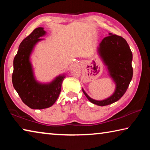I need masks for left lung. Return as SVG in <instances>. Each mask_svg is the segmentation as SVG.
Segmentation results:
<instances>
[{
    "label": "left lung",
    "instance_id": "1",
    "mask_svg": "<svg viewBox=\"0 0 150 150\" xmlns=\"http://www.w3.org/2000/svg\"><path fill=\"white\" fill-rule=\"evenodd\" d=\"M96 50L108 76L115 83V90L109 97L100 100L93 99L83 88L82 90L91 103L103 106L118 101L126 93L133 76L132 53L123 38L111 33L103 39Z\"/></svg>",
    "mask_w": 150,
    "mask_h": 150
}]
</instances>
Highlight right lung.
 Returning a JSON list of instances; mask_svg holds the SVG:
<instances>
[{"instance_id": "add662e5", "label": "right lung", "mask_w": 150, "mask_h": 150, "mask_svg": "<svg viewBox=\"0 0 150 150\" xmlns=\"http://www.w3.org/2000/svg\"><path fill=\"white\" fill-rule=\"evenodd\" d=\"M47 34L44 28H35L23 40L13 62L12 84L25 105L32 109H44L52 106L59 96L65 74L55 77L50 82H40L35 78L31 62L32 54L38 43Z\"/></svg>"}]
</instances>
